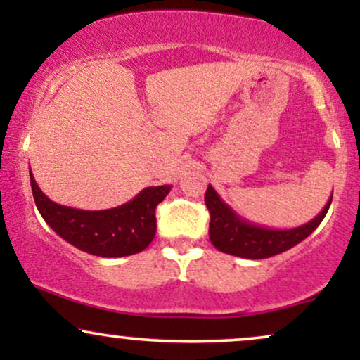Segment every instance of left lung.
I'll return each mask as SVG.
<instances>
[{
	"label": "left lung",
	"mask_w": 360,
	"mask_h": 360,
	"mask_svg": "<svg viewBox=\"0 0 360 360\" xmlns=\"http://www.w3.org/2000/svg\"><path fill=\"white\" fill-rule=\"evenodd\" d=\"M205 203L210 212V240L218 250L243 259H267L298 245L309 233L315 232L328 212L332 196L311 221L288 230L267 229L243 220L221 200L213 186L206 189Z\"/></svg>",
	"instance_id": "obj_1"
}]
</instances>
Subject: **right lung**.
<instances>
[{
	"label": "right lung",
	"instance_id": "right-lung-1",
	"mask_svg": "<svg viewBox=\"0 0 360 360\" xmlns=\"http://www.w3.org/2000/svg\"><path fill=\"white\" fill-rule=\"evenodd\" d=\"M37 208L59 237L82 252L100 257H125L147 249L155 235V208L171 186H150L117 208L88 212L57 205L39 188L30 171Z\"/></svg>",
	"mask_w": 360,
	"mask_h": 360
}]
</instances>
